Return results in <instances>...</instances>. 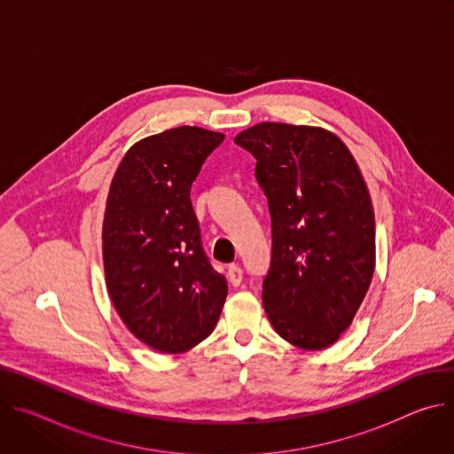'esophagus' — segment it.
I'll use <instances>...</instances> for the list:
<instances>
[{
    "label": "esophagus",
    "mask_w": 454,
    "mask_h": 454,
    "mask_svg": "<svg viewBox=\"0 0 454 454\" xmlns=\"http://www.w3.org/2000/svg\"><path fill=\"white\" fill-rule=\"evenodd\" d=\"M242 277H244V271L240 270V266L231 264V266L228 268V280H230V284H231V286L239 287V286L242 284Z\"/></svg>",
    "instance_id": "esophagus-1"
}]
</instances>
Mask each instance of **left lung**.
I'll list each match as a JSON object with an SVG mask.
<instances>
[{
    "label": "left lung",
    "instance_id": "left-lung-1",
    "mask_svg": "<svg viewBox=\"0 0 454 454\" xmlns=\"http://www.w3.org/2000/svg\"><path fill=\"white\" fill-rule=\"evenodd\" d=\"M235 144L254 156L271 214L266 314L294 347L327 348L350 327L375 268V219L359 167L319 127L264 121Z\"/></svg>",
    "mask_w": 454,
    "mask_h": 454
}]
</instances>
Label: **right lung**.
I'll return each instance as SVG.
<instances>
[{
	"mask_svg": "<svg viewBox=\"0 0 454 454\" xmlns=\"http://www.w3.org/2000/svg\"><path fill=\"white\" fill-rule=\"evenodd\" d=\"M224 135L176 127L127 151L111 181L104 271L121 321L154 350L181 354L212 334L228 284L201 242L190 186Z\"/></svg>",
	"mask_w": 454,
	"mask_h": 454,
	"instance_id": "right-lung-1",
	"label": "right lung"
}]
</instances>
